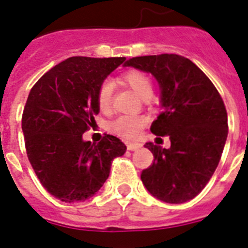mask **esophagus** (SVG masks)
<instances>
[{
  "mask_svg": "<svg viewBox=\"0 0 248 248\" xmlns=\"http://www.w3.org/2000/svg\"><path fill=\"white\" fill-rule=\"evenodd\" d=\"M126 147H128L129 151H136V150H138V148L140 147V144L137 143V142H128V143H126Z\"/></svg>",
  "mask_w": 248,
  "mask_h": 248,
  "instance_id": "34e87169",
  "label": "esophagus"
}]
</instances>
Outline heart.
<instances>
[{"instance_id": "1", "label": "heart", "mask_w": 248, "mask_h": 248, "mask_svg": "<svg viewBox=\"0 0 248 248\" xmlns=\"http://www.w3.org/2000/svg\"><path fill=\"white\" fill-rule=\"evenodd\" d=\"M120 80L143 100L150 98L154 93V84H152L151 78L143 71L136 70V69L128 70L122 74ZM114 88V82L104 80L97 90V105H98L100 111L104 114H108L111 111ZM146 124H147V118L143 115H123L108 124V130L126 140H133L140 134Z\"/></svg>"}]
</instances>
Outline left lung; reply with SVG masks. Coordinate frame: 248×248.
<instances>
[{"instance_id":"1","label":"left lung","mask_w":248,"mask_h":248,"mask_svg":"<svg viewBox=\"0 0 248 248\" xmlns=\"http://www.w3.org/2000/svg\"><path fill=\"white\" fill-rule=\"evenodd\" d=\"M125 65L151 73L158 82L164 111L151 132L170 138V148L144 144L154 162L140 179L164 202L189 201L205 188L220 161L228 136L223 98L197 65L175 53L132 57Z\"/></svg>"}]
</instances>
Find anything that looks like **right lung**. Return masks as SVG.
Instances as JSON below:
<instances>
[{"label":"right lung","instance_id":"right-lung-1","mask_svg":"<svg viewBox=\"0 0 248 248\" xmlns=\"http://www.w3.org/2000/svg\"><path fill=\"white\" fill-rule=\"evenodd\" d=\"M125 57H69L42 75L21 118L25 150L46 191L64 202L86 201L104 186L112 160L126 146L110 134L84 142L94 125L97 90Z\"/></svg>","mask_w":248,"mask_h":248}]
</instances>
